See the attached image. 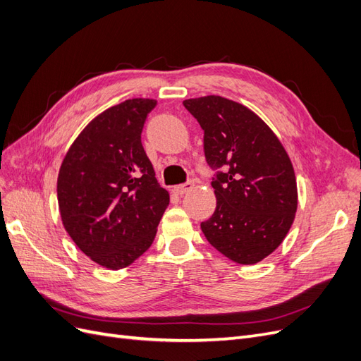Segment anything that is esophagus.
<instances>
[{
	"instance_id": "esophagus-1",
	"label": "esophagus",
	"mask_w": 361,
	"mask_h": 361,
	"mask_svg": "<svg viewBox=\"0 0 361 361\" xmlns=\"http://www.w3.org/2000/svg\"><path fill=\"white\" fill-rule=\"evenodd\" d=\"M192 187H194L192 182H187V183H182V185H176V187H173V191L176 194H185V192L191 191Z\"/></svg>"
}]
</instances>
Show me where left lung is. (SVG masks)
<instances>
[{
  "label": "left lung",
  "instance_id": "1",
  "mask_svg": "<svg viewBox=\"0 0 361 361\" xmlns=\"http://www.w3.org/2000/svg\"><path fill=\"white\" fill-rule=\"evenodd\" d=\"M183 105L204 130L207 164L227 169L212 182L216 207L202 232L226 257L255 265L283 243L295 220L298 191L288 152L243 104L211 94Z\"/></svg>",
  "mask_w": 361,
  "mask_h": 361
}]
</instances>
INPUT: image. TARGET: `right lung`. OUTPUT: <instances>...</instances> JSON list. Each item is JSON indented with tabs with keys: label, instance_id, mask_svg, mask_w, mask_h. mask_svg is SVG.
<instances>
[{
	"label": "right lung",
	"instance_id": "1",
	"mask_svg": "<svg viewBox=\"0 0 361 361\" xmlns=\"http://www.w3.org/2000/svg\"><path fill=\"white\" fill-rule=\"evenodd\" d=\"M155 99L135 97L97 114L75 138L57 179L64 228L108 269L129 267L152 245L170 194L141 145Z\"/></svg>",
	"mask_w": 361,
	"mask_h": 361
}]
</instances>
